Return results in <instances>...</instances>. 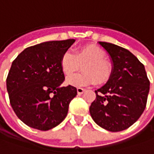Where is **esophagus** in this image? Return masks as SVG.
Segmentation results:
<instances>
[{"instance_id": "esophagus-1", "label": "esophagus", "mask_w": 154, "mask_h": 154, "mask_svg": "<svg viewBox=\"0 0 154 154\" xmlns=\"http://www.w3.org/2000/svg\"><path fill=\"white\" fill-rule=\"evenodd\" d=\"M77 94H81L84 93V92L86 91V89L82 88H77Z\"/></svg>"}]
</instances>
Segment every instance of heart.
I'll return each instance as SVG.
<instances>
[{"instance_id":"heart-1","label":"heart","mask_w":154,"mask_h":154,"mask_svg":"<svg viewBox=\"0 0 154 154\" xmlns=\"http://www.w3.org/2000/svg\"><path fill=\"white\" fill-rule=\"evenodd\" d=\"M105 57V52L95 45L82 46L74 51L73 54L66 52L61 57L60 66L66 77L72 75L79 68V65L83 64L82 72L67 78V83L82 87L107 82L112 74V66Z\"/></svg>"}]
</instances>
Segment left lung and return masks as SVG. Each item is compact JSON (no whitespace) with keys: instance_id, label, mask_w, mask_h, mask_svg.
Listing matches in <instances>:
<instances>
[{"instance_id":"left-lung-1","label":"left lung","mask_w":154,"mask_h":154,"mask_svg":"<svg viewBox=\"0 0 154 154\" xmlns=\"http://www.w3.org/2000/svg\"><path fill=\"white\" fill-rule=\"evenodd\" d=\"M112 61L106 83L95 90L89 112L105 130L118 132L135 123L146 108L150 82L145 67L130 51L112 43L99 42Z\"/></svg>"}]
</instances>
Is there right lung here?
Here are the masks:
<instances>
[{"label": "right lung", "mask_w": 154, "mask_h": 154, "mask_svg": "<svg viewBox=\"0 0 154 154\" xmlns=\"http://www.w3.org/2000/svg\"><path fill=\"white\" fill-rule=\"evenodd\" d=\"M74 42L68 39L31 46L12 63L7 78L10 104L29 127L51 130L66 117L69 104L77 92L71 85L61 87L65 75L60 60Z\"/></svg>", "instance_id": "add662e5"}]
</instances>
